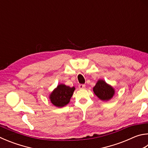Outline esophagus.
<instances>
[{
    "label": "esophagus",
    "mask_w": 148,
    "mask_h": 148,
    "mask_svg": "<svg viewBox=\"0 0 148 148\" xmlns=\"http://www.w3.org/2000/svg\"><path fill=\"white\" fill-rule=\"evenodd\" d=\"M78 87L79 88H81V89H82V88H85V85H83V84H79L78 85Z\"/></svg>",
    "instance_id": "obj_1"
}]
</instances>
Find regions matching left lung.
Segmentation results:
<instances>
[{
  "instance_id": "obj_1",
  "label": "left lung",
  "mask_w": 148,
  "mask_h": 148,
  "mask_svg": "<svg viewBox=\"0 0 148 148\" xmlns=\"http://www.w3.org/2000/svg\"><path fill=\"white\" fill-rule=\"evenodd\" d=\"M94 93L97 97L103 101H107L112 98L115 94L114 88L103 79L98 80L93 87Z\"/></svg>"
}]
</instances>
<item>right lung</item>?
<instances>
[{"instance_id": "add662e5", "label": "right lung", "mask_w": 148, "mask_h": 148, "mask_svg": "<svg viewBox=\"0 0 148 148\" xmlns=\"http://www.w3.org/2000/svg\"><path fill=\"white\" fill-rule=\"evenodd\" d=\"M75 87H70L65 84H59L49 96L50 100L53 106L63 107L68 104L73 95Z\"/></svg>"}]
</instances>
